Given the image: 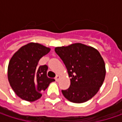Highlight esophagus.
<instances>
[{
	"mask_svg": "<svg viewBox=\"0 0 122 122\" xmlns=\"http://www.w3.org/2000/svg\"><path fill=\"white\" fill-rule=\"evenodd\" d=\"M60 79H61V76H59V75H58V76H56V78H55V80H56V81H57V82H58V81H59V80H60Z\"/></svg>",
	"mask_w": 122,
	"mask_h": 122,
	"instance_id": "obj_1",
	"label": "esophagus"
}]
</instances>
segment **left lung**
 Segmentation results:
<instances>
[{
    "instance_id": "8db88e82",
    "label": "left lung",
    "mask_w": 122,
    "mask_h": 122,
    "mask_svg": "<svg viewBox=\"0 0 122 122\" xmlns=\"http://www.w3.org/2000/svg\"><path fill=\"white\" fill-rule=\"evenodd\" d=\"M71 77L68 89L61 90L70 102L83 103L91 99L100 90L106 74L105 63L95 48L81 43L55 48Z\"/></svg>"
}]
</instances>
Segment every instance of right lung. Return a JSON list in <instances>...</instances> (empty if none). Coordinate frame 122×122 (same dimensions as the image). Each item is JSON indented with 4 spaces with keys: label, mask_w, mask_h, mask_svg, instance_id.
<instances>
[{
    "label": "right lung",
    "mask_w": 122,
    "mask_h": 122,
    "mask_svg": "<svg viewBox=\"0 0 122 122\" xmlns=\"http://www.w3.org/2000/svg\"><path fill=\"white\" fill-rule=\"evenodd\" d=\"M51 49L31 42L20 48L12 56L8 67V78L13 91L21 99L34 102L41 97L55 80L46 76L48 66H38L39 59Z\"/></svg>",
    "instance_id": "add662e5"
}]
</instances>
